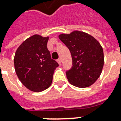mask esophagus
Returning a JSON list of instances; mask_svg holds the SVG:
<instances>
[{
    "label": "esophagus",
    "mask_w": 121,
    "mask_h": 121,
    "mask_svg": "<svg viewBox=\"0 0 121 121\" xmlns=\"http://www.w3.org/2000/svg\"><path fill=\"white\" fill-rule=\"evenodd\" d=\"M57 61H58V63H59V65H61V63H62V61H61V59H58V60H57Z\"/></svg>",
    "instance_id": "esophagus-1"
}]
</instances>
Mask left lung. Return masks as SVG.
<instances>
[{
	"label": "left lung",
	"mask_w": 121,
	"mask_h": 121,
	"mask_svg": "<svg viewBox=\"0 0 121 121\" xmlns=\"http://www.w3.org/2000/svg\"><path fill=\"white\" fill-rule=\"evenodd\" d=\"M58 37L72 56V67L66 72L69 82L79 88L92 85L103 68L104 53L101 44L92 36L79 31L61 34Z\"/></svg>",
	"instance_id": "obj_1"
}]
</instances>
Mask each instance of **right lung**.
Wrapping results in <instances>:
<instances>
[{
    "label": "right lung",
    "instance_id": "1",
    "mask_svg": "<svg viewBox=\"0 0 121 121\" xmlns=\"http://www.w3.org/2000/svg\"><path fill=\"white\" fill-rule=\"evenodd\" d=\"M49 36L35 35L17 49L14 58L16 74L20 81L33 92H42L51 86L54 70L59 65L51 59L47 44Z\"/></svg>",
    "mask_w": 121,
    "mask_h": 121
}]
</instances>
